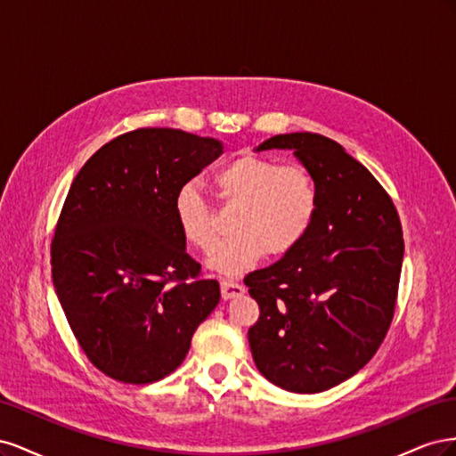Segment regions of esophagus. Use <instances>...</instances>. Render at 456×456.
<instances>
[{"mask_svg":"<svg viewBox=\"0 0 456 456\" xmlns=\"http://www.w3.org/2000/svg\"><path fill=\"white\" fill-rule=\"evenodd\" d=\"M220 293H223L224 300H228V298L243 295L245 287L238 281H233V280H223V281H220Z\"/></svg>","mask_w":456,"mask_h":456,"instance_id":"1","label":"esophagus"}]
</instances>
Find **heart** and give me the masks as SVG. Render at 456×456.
I'll return each instance as SVG.
<instances>
[{"mask_svg":"<svg viewBox=\"0 0 456 456\" xmlns=\"http://www.w3.org/2000/svg\"><path fill=\"white\" fill-rule=\"evenodd\" d=\"M211 186L228 205H240L232 220L233 236L209 258L216 272L238 275L262 256L280 258L306 238L320 205L312 173L302 165H278L273 159L243 154L220 167ZM173 211L184 241L200 253L216 243V216L196 186L178 188Z\"/></svg>","mask_w":456,"mask_h":456,"instance_id":"heart-1","label":"heart"}]
</instances>
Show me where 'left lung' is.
I'll return each instance as SVG.
<instances>
[{"label": "left lung", "mask_w": 456, "mask_h": 456, "mask_svg": "<svg viewBox=\"0 0 456 456\" xmlns=\"http://www.w3.org/2000/svg\"><path fill=\"white\" fill-rule=\"evenodd\" d=\"M312 173L320 205L306 238L245 275L260 315L249 329L258 370L297 394L348 380L377 354L394 320L403 262L397 209L365 165L317 133L275 134Z\"/></svg>", "instance_id": "8db88e82"}]
</instances>
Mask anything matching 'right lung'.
<instances>
[{
	"label": "right lung",
	"instance_id": "obj_1",
	"mask_svg": "<svg viewBox=\"0 0 456 456\" xmlns=\"http://www.w3.org/2000/svg\"><path fill=\"white\" fill-rule=\"evenodd\" d=\"M223 154L209 136L142 127L87 159L51 243L53 283L87 360L126 384L161 380L184 362L220 300L186 253L173 201Z\"/></svg>",
	"mask_w": 456,
	"mask_h": 456
}]
</instances>
